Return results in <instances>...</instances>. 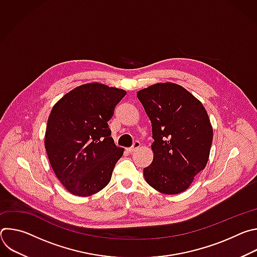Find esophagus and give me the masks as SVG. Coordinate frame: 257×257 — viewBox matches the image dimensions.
Instances as JSON below:
<instances>
[{
  "mask_svg": "<svg viewBox=\"0 0 257 257\" xmlns=\"http://www.w3.org/2000/svg\"><path fill=\"white\" fill-rule=\"evenodd\" d=\"M140 142L139 141H135L134 142V144H133V146H131V148H129V149H127V152L128 153H133V152H135L136 150H138L139 148H140Z\"/></svg>",
  "mask_w": 257,
  "mask_h": 257,
  "instance_id": "34e87169",
  "label": "esophagus"
}]
</instances>
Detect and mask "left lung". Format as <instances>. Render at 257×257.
Listing matches in <instances>:
<instances>
[{"label": "left lung", "mask_w": 257, "mask_h": 257, "mask_svg": "<svg viewBox=\"0 0 257 257\" xmlns=\"http://www.w3.org/2000/svg\"><path fill=\"white\" fill-rule=\"evenodd\" d=\"M153 127V163L143 169L148 184L173 195L187 190L208 161L212 126L200 100L172 82L137 92Z\"/></svg>", "instance_id": "left-lung-1"}]
</instances>
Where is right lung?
Segmentation results:
<instances>
[{"label":"right lung","mask_w":257,"mask_h":257,"mask_svg":"<svg viewBox=\"0 0 257 257\" xmlns=\"http://www.w3.org/2000/svg\"><path fill=\"white\" fill-rule=\"evenodd\" d=\"M126 91L87 83L66 93L48 119L45 146L54 173L73 195L90 196L111 181L124 149L117 148L107 122Z\"/></svg>","instance_id":"1"}]
</instances>
